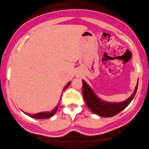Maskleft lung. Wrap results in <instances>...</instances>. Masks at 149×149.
I'll return each mask as SVG.
<instances>
[{"instance_id":"obj_1","label":"left lung","mask_w":149,"mask_h":149,"mask_svg":"<svg viewBox=\"0 0 149 149\" xmlns=\"http://www.w3.org/2000/svg\"><path fill=\"white\" fill-rule=\"evenodd\" d=\"M82 82H83V96L86 106L95 114L103 117H113L127 107L134 97L138 86V80H137V85L133 93L128 99L122 102L114 103V102L105 101L98 97L97 95L94 92L93 89L87 84L85 80H83Z\"/></svg>"}]
</instances>
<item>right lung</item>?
Masks as SVG:
<instances>
[{
	"instance_id": "add662e5",
	"label": "right lung",
	"mask_w": 149,
	"mask_h": 149,
	"mask_svg": "<svg viewBox=\"0 0 149 149\" xmlns=\"http://www.w3.org/2000/svg\"><path fill=\"white\" fill-rule=\"evenodd\" d=\"M70 84H71V81H69V83L65 86V87H64L63 89V92L64 90H65L68 88V86L70 85ZM61 96H62V95H61ZM61 99H60V100H61ZM58 107H59V106L58 105V106H55L54 109H52L51 111H43V112L37 113V114H29V113H26V112L24 113H25L26 115L29 116L30 117H32V118H35V119H46V118H49V117H52V116L56 113Z\"/></svg>"
}]
</instances>
